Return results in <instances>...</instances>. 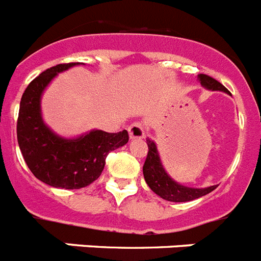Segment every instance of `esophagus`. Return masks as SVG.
Instances as JSON below:
<instances>
[{
  "mask_svg": "<svg viewBox=\"0 0 261 261\" xmlns=\"http://www.w3.org/2000/svg\"><path fill=\"white\" fill-rule=\"evenodd\" d=\"M128 132H129V137H130L132 140L142 139V137L145 136V126H144L142 122L135 121L128 126Z\"/></svg>",
  "mask_w": 261,
  "mask_h": 261,
  "instance_id": "esophagus-1",
  "label": "esophagus"
}]
</instances>
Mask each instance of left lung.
I'll list each match as a JSON object with an SVG mask.
<instances>
[{
	"label": "left lung",
	"mask_w": 261,
	"mask_h": 261,
	"mask_svg": "<svg viewBox=\"0 0 261 261\" xmlns=\"http://www.w3.org/2000/svg\"><path fill=\"white\" fill-rule=\"evenodd\" d=\"M198 77L200 80V84L208 90L228 92V90L223 84L219 83L214 77L208 76V75L199 73ZM146 144H148V154H146V160L144 162V166H142V171H144V178H145L148 186L157 195L166 200H170V202H189V200L203 197V195L208 194L217 189V185L206 189H193L186 188V186H182V185L174 182L162 168L154 142L148 139Z\"/></svg>",
	"instance_id": "1"
}]
</instances>
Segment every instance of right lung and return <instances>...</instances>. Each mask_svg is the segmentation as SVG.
<instances>
[{
	"label": "right lung",
	"instance_id": "obj_1",
	"mask_svg": "<svg viewBox=\"0 0 261 261\" xmlns=\"http://www.w3.org/2000/svg\"><path fill=\"white\" fill-rule=\"evenodd\" d=\"M80 63H62L47 68L24 90L17 120V140L31 173L59 189H82L100 177L109 152L125 145L129 135L92 130L79 139L66 140L42 121L41 95L58 72Z\"/></svg>",
	"mask_w": 261,
	"mask_h": 261
}]
</instances>
